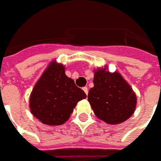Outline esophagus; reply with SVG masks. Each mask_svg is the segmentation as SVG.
Wrapping results in <instances>:
<instances>
[{
  "label": "esophagus",
  "mask_w": 161,
  "mask_h": 161,
  "mask_svg": "<svg viewBox=\"0 0 161 161\" xmlns=\"http://www.w3.org/2000/svg\"><path fill=\"white\" fill-rule=\"evenodd\" d=\"M83 90H84V91L85 92V94L88 95V92H89V90H88L87 87H84L83 88Z\"/></svg>",
  "instance_id": "34e87169"
}]
</instances>
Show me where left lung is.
Masks as SVG:
<instances>
[{
    "label": "left lung",
    "instance_id": "left-lung-1",
    "mask_svg": "<svg viewBox=\"0 0 161 161\" xmlns=\"http://www.w3.org/2000/svg\"><path fill=\"white\" fill-rule=\"evenodd\" d=\"M93 83L88 101L100 120L108 124H118L133 115L136 96L120 74L98 70L95 72Z\"/></svg>",
    "mask_w": 161,
    "mask_h": 161
}]
</instances>
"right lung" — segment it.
Listing matches in <instances>:
<instances>
[{
    "instance_id": "obj_1",
    "label": "right lung",
    "mask_w": 161,
    "mask_h": 161,
    "mask_svg": "<svg viewBox=\"0 0 161 161\" xmlns=\"http://www.w3.org/2000/svg\"><path fill=\"white\" fill-rule=\"evenodd\" d=\"M86 98L83 90L55 62L45 70L30 97L31 112L42 123L61 125L69 119L77 102Z\"/></svg>"
}]
</instances>
